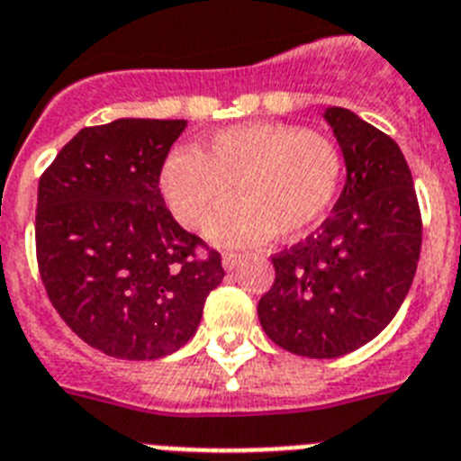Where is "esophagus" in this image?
Masks as SVG:
<instances>
[{
	"mask_svg": "<svg viewBox=\"0 0 461 461\" xmlns=\"http://www.w3.org/2000/svg\"><path fill=\"white\" fill-rule=\"evenodd\" d=\"M243 255L241 253H231V250H227V253H222V267H225L227 271L236 269V264L241 262Z\"/></svg>",
	"mask_w": 461,
	"mask_h": 461,
	"instance_id": "esophagus-1",
	"label": "esophagus"
}]
</instances>
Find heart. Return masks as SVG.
I'll list each match as a JSON object with an SVG mask.
<instances>
[{
    "label": "heart",
    "mask_w": 461,
    "mask_h": 461,
    "mask_svg": "<svg viewBox=\"0 0 461 461\" xmlns=\"http://www.w3.org/2000/svg\"><path fill=\"white\" fill-rule=\"evenodd\" d=\"M343 159L320 131L283 122H250L222 130L203 150L181 148L162 169V192L187 230H202L215 211L239 202L208 227L211 239L243 246L299 236L334 203Z\"/></svg>",
    "instance_id": "1"
}]
</instances>
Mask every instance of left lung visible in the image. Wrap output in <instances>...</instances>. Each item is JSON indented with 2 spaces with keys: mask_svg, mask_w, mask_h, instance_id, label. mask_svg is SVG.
Listing matches in <instances>:
<instances>
[{
  "mask_svg": "<svg viewBox=\"0 0 461 461\" xmlns=\"http://www.w3.org/2000/svg\"><path fill=\"white\" fill-rule=\"evenodd\" d=\"M325 120L346 159V187L315 234L274 255L259 299L262 330L283 350L331 359L380 334L406 299L422 246V215L406 158L352 111Z\"/></svg>",
  "mask_w": 461,
  "mask_h": 461,
  "instance_id": "8db88e82",
  "label": "left lung"
}]
</instances>
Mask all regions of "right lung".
<instances>
[{
  "mask_svg": "<svg viewBox=\"0 0 461 461\" xmlns=\"http://www.w3.org/2000/svg\"><path fill=\"white\" fill-rule=\"evenodd\" d=\"M185 127L143 118L83 127L39 178L34 231L48 299L109 357L158 359L185 346L225 278L218 250L183 230L159 192Z\"/></svg>",
  "mask_w": 461,
  "mask_h": 461,
  "instance_id": "add662e5",
  "label": "right lung"
}]
</instances>
